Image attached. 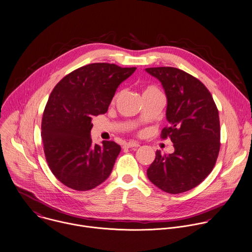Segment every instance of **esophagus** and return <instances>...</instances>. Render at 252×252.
I'll use <instances>...</instances> for the list:
<instances>
[{
  "label": "esophagus",
  "instance_id": "esophagus-1",
  "mask_svg": "<svg viewBox=\"0 0 252 252\" xmlns=\"http://www.w3.org/2000/svg\"><path fill=\"white\" fill-rule=\"evenodd\" d=\"M140 147V145L138 143H135V142H129V143H126L124 145V148H127V149H130V148H138Z\"/></svg>",
  "mask_w": 252,
  "mask_h": 252
}]
</instances>
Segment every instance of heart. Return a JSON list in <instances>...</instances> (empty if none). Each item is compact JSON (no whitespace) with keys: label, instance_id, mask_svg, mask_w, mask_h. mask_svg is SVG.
<instances>
[{"label":"heart","instance_id":"obj_1","mask_svg":"<svg viewBox=\"0 0 252 252\" xmlns=\"http://www.w3.org/2000/svg\"><path fill=\"white\" fill-rule=\"evenodd\" d=\"M157 93H160V91H159L158 88H157L156 86H148V87L145 89V91H144V95H146V94H157ZM117 95H118V94L115 95L114 99L117 97Z\"/></svg>","mask_w":252,"mask_h":252}]
</instances>
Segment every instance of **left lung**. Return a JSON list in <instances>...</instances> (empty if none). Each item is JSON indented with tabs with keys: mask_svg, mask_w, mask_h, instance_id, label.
Returning a JSON list of instances; mask_svg holds the SVG:
<instances>
[{
	"mask_svg": "<svg viewBox=\"0 0 252 252\" xmlns=\"http://www.w3.org/2000/svg\"><path fill=\"white\" fill-rule=\"evenodd\" d=\"M167 96L161 138L169 137L174 153L161 155L147 171L148 178L168 193H181L198 186L212 171L220 151V121L208 89L198 79L175 67H151Z\"/></svg>",
	"mask_w": 252,
	"mask_h": 252,
	"instance_id": "left-lung-1",
	"label": "left lung"
}]
</instances>
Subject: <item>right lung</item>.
Masks as SVG:
<instances>
[{
	"label": "right lung",
	"instance_id": "right-lung-1",
	"mask_svg": "<svg viewBox=\"0 0 252 252\" xmlns=\"http://www.w3.org/2000/svg\"><path fill=\"white\" fill-rule=\"evenodd\" d=\"M136 67L105 63L82 66L54 88L42 119L48 165L56 178L75 190H89L110 175L121 151L113 141L94 145L92 118L107 111L118 86Z\"/></svg>",
	"mask_w": 252,
	"mask_h": 252
}]
</instances>
